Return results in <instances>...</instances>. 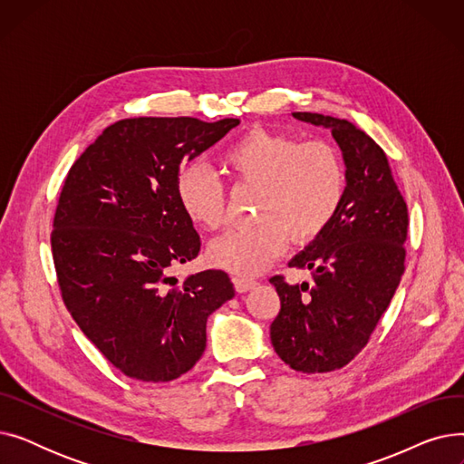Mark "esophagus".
<instances>
[{"label": "esophagus", "instance_id": "34e87169", "mask_svg": "<svg viewBox=\"0 0 464 464\" xmlns=\"http://www.w3.org/2000/svg\"><path fill=\"white\" fill-rule=\"evenodd\" d=\"M256 284L257 282L254 278H248V276H240V275L233 276V285H235V289L238 291V294H245V291L252 289Z\"/></svg>", "mask_w": 464, "mask_h": 464}]
</instances>
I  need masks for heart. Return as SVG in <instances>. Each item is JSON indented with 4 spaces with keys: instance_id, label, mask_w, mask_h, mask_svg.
<instances>
[{
    "instance_id": "heart-1",
    "label": "heart",
    "mask_w": 464,
    "mask_h": 464,
    "mask_svg": "<svg viewBox=\"0 0 464 464\" xmlns=\"http://www.w3.org/2000/svg\"><path fill=\"white\" fill-rule=\"evenodd\" d=\"M222 173L235 186H257L254 226L237 227L208 246L212 265L254 275L287 246L320 237L346 198V165L327 140L252 128L229 142L219 156ZM180 210L193 226L214 231L224 224L226 191L203 163L184 165L175 180Z\"/></svg>"
}]
</instances>
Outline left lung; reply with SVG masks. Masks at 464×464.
<instances>
[{"label": "left lung", "instance_id": "obj_1", "mask_svg": "<svg viewBox=\"0 0 464 464\" xmlns=\"http://www.w3.org/2000/svg\"><path fill=\"white\" fill-rule=\"evenodd\" d=\"M297 120L329 128L346 163V198L331 226L289 261L312 282L271 278L280 312L275 352L304 374L343 369L369 343L404 275L408 207L385 152L352 121L318 112Z\"/></svg>", "mask_w": 464, "mask_h": 464}]
</instances>
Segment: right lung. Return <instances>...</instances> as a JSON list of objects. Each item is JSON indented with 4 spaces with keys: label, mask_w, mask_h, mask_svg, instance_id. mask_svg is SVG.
<instances>
[{
    "label": "right lung",
    "mask_w": 464,
    "mask_h": 464,
    "mask_svg": "<svg viewBox=\"0 0 464 464\" xmlns=\"http://www.w3.org/2000/svg\"><path fill=\"white\" fill-rule=\"evenodd\" d=\"M237 118H126L69 169L51 235L62 299L107 361L140 382L188 372L207 346V318L235 297L224 271L179 282L201 240L175 195L180 165Z\"/></svg>",
    "instance_id": "right-lung-1"
}]
</instances>
